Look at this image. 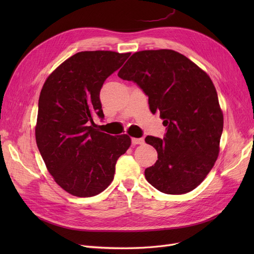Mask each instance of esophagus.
Wrapping results in <instances>:
<instances>
[{"label":"esophagus","instance_id":"esophagus-1","mask_svg":"<svg viewBox=\"0 0 254 254\" xmlns=\"http://www.w3.org/2000/svg\"><path fill=\"white\" fill-rule=\"evenodd\" d=\"M131 143L133 145H137V144H144V139L140 137V139H136V137H132L131 139Z\"/></svg>","mask_w":254,"mask_h":254}]
</instances>
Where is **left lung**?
Returning a JSON list of instances; mask_svg holds the SVG:
<instances>
[{"label": "left lung", "mask_w": 254, "mask_h": 254, "mask_svg": "<svg viewBox=\"0 0 254 254\" xmlns=\"http://www.w3.org/2000/svg\"><path fill=\"white\" fill-rule=\"evenodd\" d=\"M148 96L150 111L166 126L162 139L147 135L158 160L145 178L165 194L196 189L217 160L224 128L216 89L204 71L173 50L136 52L119 72Z\"/></svg>", "instance_id": "obj_1"}]
</instances>
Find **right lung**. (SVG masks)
Wrapping results in <instances>:
<instances>
[{"mask_svg": "<svg viewBox=\"0 0 254 254\" xmlns=\"http://www.w3.org/2000/svg\"><path fill=\"white\" fill-rule=\"evenodd\" d=\"M130 53L79 52L45 80L38 104L36 142L49 173L60 188L77 197H92L112 182L118 159L129 148L127 134L102 132L99 92L105 80Z\"/></svg>", "mask_w": 254, "mask_h": 254, "instance_id": "1", "label": "right lung"}]
</instances>
